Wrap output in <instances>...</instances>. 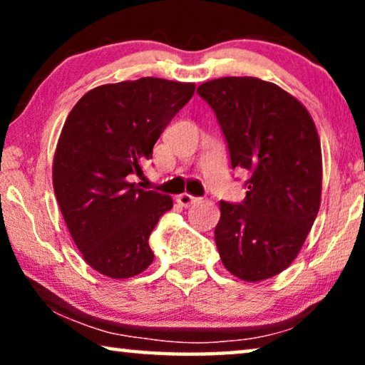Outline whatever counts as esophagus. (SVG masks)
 Here are the masks:
<instances>
[{"label": "esophagus", "mask_w": 365, "mask_h": 365, "mask_svg": "<svg viewBox=\"0 0 365 365\" xmlns=\"http://www.w3.org/2000/svg\"><path fill=\"white\" fill-rule=\"evenodd\" d=\"M176 201L181 204V206L189 207V206H191V204H194V202L197 201V197H194V196H191V194H187V192H182V194H179V196L176 197Z\"/></svg>", "instance_id": "1"}]
</instances>
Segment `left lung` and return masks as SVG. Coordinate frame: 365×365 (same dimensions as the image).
I'll use <instances>...</instances> for the list:
<instances>
[{
    "mask_svg": "<svg viewBox=\"0 0 365 365\" xmlns=\"http://www.w3.org/2000/svg\"><path fill=\"white\" fill-rule=\"evenodd\" d=\"M231 164L251 173L241 204L219 202L214 237L224 267L247 282L291 266L321 207V141L306 106L277 84L252 76L202 83Z\"/></svg>",
    "mask_w": 365,
    "mask_h": 365,
    "instance_id": "1",
    "label": "left lung"
}]
</instances>
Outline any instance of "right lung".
Here are the masks:
<instances>
[{"label": "right lung", "instance_id": "add662e5", "mask_svg": "<svg viewBox=\"0 0 365 365\" xmlns=\"http://www.w3.org/2000/svg\"><path fill=\"white\" fill-rule=\"evenodd\" d=\"M194 89L161 78L103 84L64 121L53 159L54 194L83 259L103 276L128 279L153 262L148 239L173 199L139 187L131 176L143 174Z\"/></svg>", "mask_w": 365, "mask_h": 365}]
</instances>
